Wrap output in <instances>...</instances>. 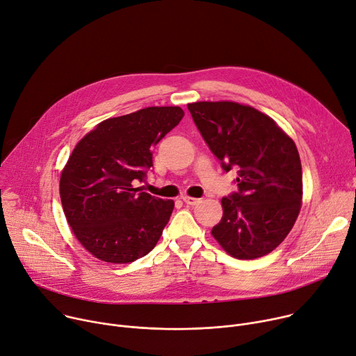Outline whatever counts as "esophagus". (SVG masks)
Wrapping results in <instances>:
<instances>
[{"label":"esophagus","mask_w":356,"mask_h":356,"mask_svg":"<svg viewBox=\"0 0 356 356\" xmlns=\"http://www.w3.org/2000/svg\"><path fill=\"white\" fill-rule=\"evenodd\" d=\"M183 202H184L186 204H188V206H196V204H199V203H200V199L186 196V197H183Z\"/></svg>","instance_id":"1"}]
</instances>
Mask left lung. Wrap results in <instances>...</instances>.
Wrapping results in <instances>:
<instances>
[{
  "mask_svg": "<svg viewBox=\"0 0 356 356\" xmlns=\"http://www.w3.org/2000/svg\"><path fill=\"white\" fill-rule=\"evenodd\" d=\"M224 172L238 190L221 199L211 234L230 255L254 260L278 247L298 217L302 169L296 143L267 115L236 102L187 105Z\"/></svg>",
  "mask_w": 356,
  "mask_h": 356,
  "instance_id": "8db88e82",
  "label": "left lung"
}]
</instances>
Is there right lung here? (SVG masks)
<instances>
[{
	"instance_id": "add662e5",
	"label": "right lung",
	"mask_w": 356,
	"mask_h": 356,
	"mask_svg": "<svg viewBox=\"0 0 356 356\" xmlns=\"http://www.w3.org/2000/svg\"><path fill=\"white\" fill-rule=\"evenodd\" d=\"M179 106H152L101 122L74 149L59 181L63 213L96 258L132 263L150 252L175 203L140 187L153 168L152 147L179 124Z\"/></svg>"
}]
</instances>
